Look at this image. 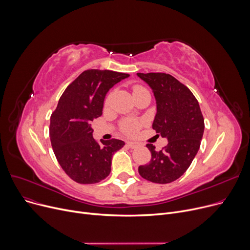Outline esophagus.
<instances>
[{
	"label": "esophagus",
	"mask_w": 250,
	"mask_h": 250,
	"mask_svg": "<svg viewBox=\"0 0 250 250\" xmlns=\"http://www.w3.org/2000/svg\"><path fill=\"white\" fill-rule=\"evenodd\" d=\"M127 145L129 146L130 148H137L138 146H139V143L133 142V141H128V142H127Z\"/></svg>",
	"instance_id": "1"
}]
</instances>
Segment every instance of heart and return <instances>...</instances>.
Masks as SVG:
<instances>
[{"mask_svg":"<svg viewBox=\"0 0 250 250\" xmlns=\"http://www.w3.org/2000/svg\"><path fill=\"white\" fill-rule=\"evenodd\" d=\"M143 90L142 86H135L134 87V93ZM111 101V94L108 95V97L105 100V104L109 105V103ZM141 126V123L139 121H135V120H127L125 122L122 123L121 129L123 131V133H125L126 135H133L136 133V131L139 129V127Z\"/></svg>","mask_w":250,"mask_h":250,"instance_id":"obj_1","label":"heart"}]
</instances>
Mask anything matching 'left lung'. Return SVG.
Masks as SVG:
<instances>
[{
    "mask_svg": "<svg viewBox=\"0 0 250 250\" xmlns=\"http://www.w3.org/2000/svg\"><path fill=\"white\" fill-rule=\"evenodd\" d=\"M147 83L156 101L152 128L168 143L163 150L147 144L148 165L140 166L141 177L152 183L168 184L181 178L192 164L204 134V118L199 103L188 87L163 72L137 73Z\"/></svg>",
    "mask_w": 250,
    "mask_h": 250,
    "instance_id": "8db88e82",
    "label": "left lung"
}]
</instances>
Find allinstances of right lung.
<instances>
[{
    "label": "right lung",
    "instance_id": "right-lung-1",
    "mask_svg": "<svg viewBox=\"0 0 250 250\" xmlns=\"http://www.w3.org/2000/svg\"><path fill=\"white\" fill-rule=\"evenodd\" d=\"M128 73L84 70L62 95L50 118V141L58 164L79 184H96L111 172L112 156L125 142L93 137L92 121L102 115L107 93Z\"/></svg>",
    "mask_w": 250,
    "mask_h": 250
}]
</instances>
